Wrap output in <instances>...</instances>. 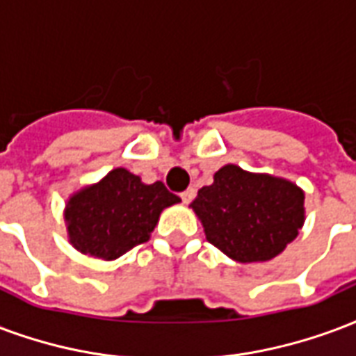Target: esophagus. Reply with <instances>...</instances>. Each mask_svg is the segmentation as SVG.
<instances>
[{
    "mask_svg": "<svg viewBox=\"0 0 356 356\" xmlns=\"http://www.w3.org/2000/svg\"><path fill=\"white\" fill-rule=\"evenodd\" d=\"M196 196V191L194 188H186L185 192H181V200H183V204H191L192 200Z\"/></svg>",
    "mask_w": 356,
    "mask_h": 356,
    "instance_id": "esophagus-1",
    "label": "esophagus"
}]
</instances>
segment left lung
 I'll list each match as a JSON object with an SVG mask.
<instances>
[{
	"mask_svg": "<svg viewBox=\"0 0 356 356\" xmlns=\"http://www.w3.org/2000/svg\"><path fill=\"white\" fill-rule=\"evenodd\" d=\"M192 209L205 238L238 262H264L291 243L304 225V192L285 179L228 164L200 188Z\"/></svg>",
	"mask_w": 356,
	"mask_h": 356,
	"instance_id": "left-lung-1",
	"label": "left lung"
}]
</instances>
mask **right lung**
<instances>
[{"instance_id":"add662e5","label":"right lung","mask_w":356,"mask_h":356,"mask_svg":"<svg viewBox=\"0 0 356 356\" xmlns=\"http://www.w3.org/2000/svg\"><path fill=\"white\" fill-rule=\"evenodd\" d=\"M181 198L162 181L145 185L124 168L107 173L97 185L71 196L65 207L70 241L94 259L113 260L145 243L164 207Z\"/></svg>"}]
</instances>
